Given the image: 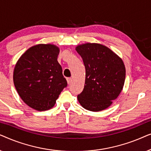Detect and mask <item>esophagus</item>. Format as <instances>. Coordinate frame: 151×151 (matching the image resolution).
I'll return each mask as SVG.
<instances>
[{"instance_id":"obj_1","label":"esophagus","mask_w":151,"mask_h":151,"mask_svg":"<svg viewBox=\"0 0 151 151\" xmlns=\"http://www.w3.org/2000/svg\"><path fill=\"white\" fill-rule=\"evenodd\" d=\"M67 83H68V84H71V81H72V80H71V78H67Z\"/></svg>"}]
</instances>
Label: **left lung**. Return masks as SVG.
I'll list each match as a JSON object with an SVG mask.
<instances>
[{
    "label": "left lung",
    "instance_id": "8db88e82",
    "mask_svg": "<svg viewBox=\"0 0 151 151\" xmlns=\"http://www.w3.org/2000/svg\"><path fill=\"white\" fill-rule=\"evenodd\" d=\"M85 67V83L78 95L80 104L91 111L108 108L120 93L126 77L123 61L108 47L97 43L78 45Z\"/></svg>",
    "mask_w": 151,
    "mask_h": 151
}]
</instances>
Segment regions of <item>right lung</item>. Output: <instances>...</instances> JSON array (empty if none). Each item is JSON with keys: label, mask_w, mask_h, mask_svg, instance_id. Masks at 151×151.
<instances>
[{"label": "right lung", "mask_w": 151, "mask_h": 151, "mask_svg": "<svg viewBox=\"0 0 151 151\" xmlns=\"http://www.w3.org/2000/svg\"><path fill=\"white\" fill-rule=\"evenodd\" d=\"M59 48L40 44L30 47L21 55L14 71V83L23 102L42 111L54 106L67 86L63 69L57 60Z\"/></svg>", "instance_id": "add662e5"}]
</instances>
